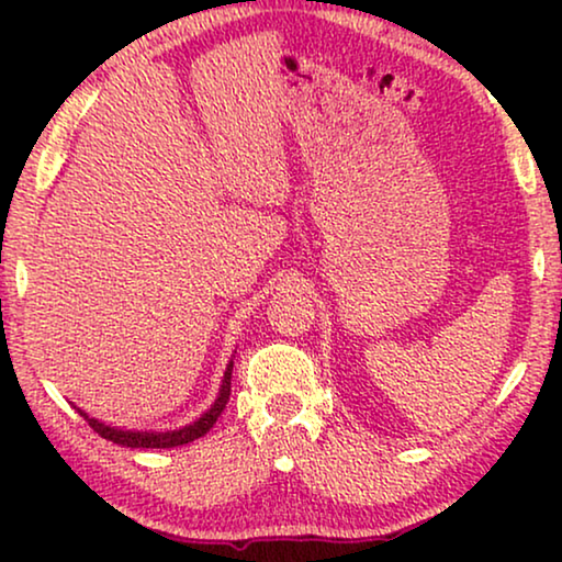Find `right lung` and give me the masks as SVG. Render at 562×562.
Wrapping results in <instances>:
<instances>
[{"label":"right lung","instance_id":"obj_1","mask_svg":"<svg viewBox=\"0 0 562 562\" xmlns=\"http://www.w3.org/2000/svg\"><path fill=\"white\" fill-rule=\"evenodd\" d=\"M229 381H233V363L227 366L225 381H222L220 396H217V402L212 404V409L206 412L204 417H199L194 425L173 429V432H130V429L106 427V425H102V422H97L94 417H87L83 412L81 414H83V419L89 422V427L94 429L99 437H104V440H112L114 445H122V448H179V445H187L191 440H196V437L206 435L214 427V422L220 419L222 409H225L227 402H229Z\"/></svg>","mask_w":562,"mask_h":562}]
</instances>
